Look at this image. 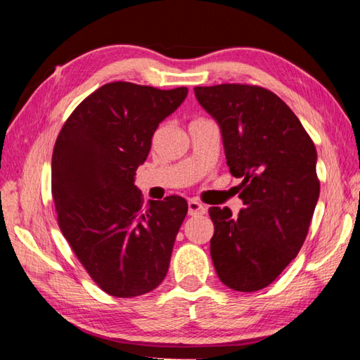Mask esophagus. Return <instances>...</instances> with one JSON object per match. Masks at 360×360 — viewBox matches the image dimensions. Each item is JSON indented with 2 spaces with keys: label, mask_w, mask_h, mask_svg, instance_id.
I'll return each mask as SVG.
<instances>
[{
  "label": "esophagus",
  "mask_w": 360,
  "mask_h": 360,
  "mask_svg": "<svg viewBox=\"0 0 360 360\" xmlns=\"http://www.w3.org/2000/svg\"><path fill=\"white\" fill-rule=\"evenodd\" d=\"M206 212V206L197 200H188V214L191 216H202Z\"/></svg>",
  "instance_id": "esophagus-1"
}]
</instances>
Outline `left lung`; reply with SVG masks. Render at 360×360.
<instances>
[{
    "mask_svg": "<svg viewBox=\"0 0 360 360\" xmlns=\"http://www.w3.org/2000/svg\"><path fill=\"white\" fill-rule=\"evenodd\" d=\"M221 129L230 173L241 178L238 216L212 206L211 259L227 288L255 292L281 275L307 238L319 198L318 154L285 103L257 85L195 87Z\"/></svg>",
    "mask_w": 360,
    "mask_h": 360,
    "instance_id": "obj_1",
    "label": "left lung"
}]
</instances>
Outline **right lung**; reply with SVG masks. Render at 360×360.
<instances>
[{"label":"right lung","instance_id":"add662e5","mask_svg":"<svg viewBox=\"0 0 360 360\" xmlns=\"http://www.w3.org/2000/svg\"><path fill=\"white\" fill-rule=\"evenodd\" d=\"M186 96L187 87L106 84L75 109L56 141L52 195L60 230L109 295L148 294L167 276L187 202L169 195L143 208L135 174L158 124Z\"/></svg>","mask_w":360,"mask_h":360}]
</instances>
